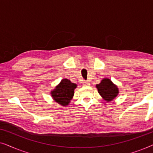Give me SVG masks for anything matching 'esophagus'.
Wrapping results in <instances>:
<instances>
[{
  "instance_id": "esophagus-1",
  "label": "esophagus",
  "mask_w": 153,
  "mask_h": 153,
  "mask_svg": "<svg viewBox=\"0 0 153 153\" xmlns=\"http://www.w3.org/2000/svg\"><path fill=\"white\" fill-rule=\"evenodd\" d=\"M83 85H89L90 84H89V82L88 81H83Z\"/></svg>"
}]
</instances>
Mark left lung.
<instances>
[{
	"mask_svg": "<svg viewBox=\"0 0 153 153\" xmlns=\"http://www.w3.org/2000/svg\"><path fill=\"white\" fill-rule=\"evenodd\" d=\"M98 93L106 101H112L118 94V88L108 79H104L96 85Z\"/></svg>",
	"mask_w": 153,
	"mask_h": 153,
	"instance_id": "8db88e82",
	"label": "left lung"
}]
</instances>
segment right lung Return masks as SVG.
Wrapping results in <instances>:
<instances>
[{
  "label": "right lung",
  "mask_w": 153,
  "mask_h": 153,
  "mask_svg": "<svg viewBox=\"0 0 153 153\" xmlns=\"http://www.w3.org/2000/svg\"><path fill=\"white\" fill-rule=\"evenodd\" d=\"M76 88V83H72L70 80L64 79L60 84L51 91V96L53 100L62 106L68 105L74 95V89Z\"/></svg>",
  "instance_id": "1"
}]
</instances>
